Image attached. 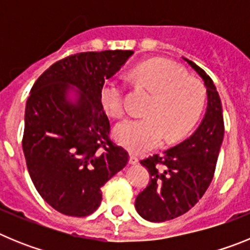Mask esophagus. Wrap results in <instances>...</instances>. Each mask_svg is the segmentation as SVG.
Instances as JSON below:
<instances>
[{
	"label": "esophagus",
	"mask_w": 250,
	"mask_h": 250,
	"mask_svg": "<svg viewBox=\"0 0 250 250\" xmlns=\"http://www.w3.org/2000/svg\"><path fill=\"white\" fill-rule=\"evenodd\" d=\"M129 163L131 165H136L139 163V159L136 158L135 155H132V154H131V155H130V158H129Z\"/></svg>",
	"instance_id": "obj_1"
}]
</instances>
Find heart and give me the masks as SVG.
Returning <instances> with one entry per match:
<instances>
[{
  "mask_svg": "<svg viewBox=\"0 0 250 250\" xmlns=\"http://www.w3.org/2000/svg\"><path fill=\"white\" fill-rule=\"evenodd\" d=\"M130 79L154 95L145 118L127 119L116 125L114 134L121 145L134 152H145L159 146L164 139L167 144H175L189 134L204 109L205 90L199 81L187 77L182 68L165 60L139 63L130 72ZM100 98L111 118H123V83L106 80Z\"/></svg>",
  "mask_w": 250,
  "mask_h": 250,
  "instance_id": "heart-1",
  "label": "heart"
}]
</instances>
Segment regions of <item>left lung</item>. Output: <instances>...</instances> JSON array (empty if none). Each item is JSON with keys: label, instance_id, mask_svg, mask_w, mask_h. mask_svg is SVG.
Returning a JSON list of instances; mask_svg holds the SVG:
<instances>
[{"label": "left lung", "instance_id": "1", "mask_svg": "<svg viewBox=\"0 0 250 250\" xmlns=\"http://www.w3.org/2000/svg\"><path fill=\"white\" fill-rule=\"evenodd\" d=\"M185 60L207 86V114L190 138L163 155L155 154L140 161L149 171L150 182L136 196L135 208L149 222L175 219L199 202L213 180L224 136L222 101L213 80L193 61Z\"/></svg>", "mask_w": 250, "mask_h": 250}]
</instances>
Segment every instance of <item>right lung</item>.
<instances>
[{
	"instance_id": "1",
	"label": "right lung",
	"mask_w": 250,
	"mask_h": 250,
	"mask_svg": "<svg viewBox=\"0 0 250 250\" xmlns=\"http://www.w3.org/2000/svg\"><path fill=\"white\" fill-rule=\"evenodd\" d=\"M134 51L79 52L56 61L31 89L22 147L36 190L55 210L86 216L101 204V187L126 167L129 152L110 139L100 91ZM68 84L81 90L75 104Z\"/></svg>"
}]
</instances>
